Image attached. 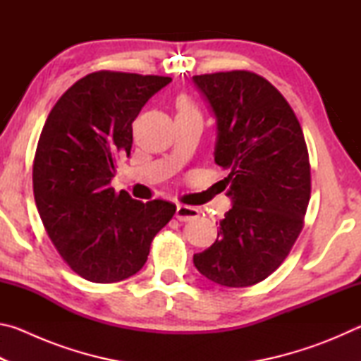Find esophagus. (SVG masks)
I'll return each instance as SVG.
<instances>
[{
	"instance_id": "esophagus-1",
	"label": "esophagus",
	"mask_w": 361,
	"mask_h": 361,
	"mask_svg": "<svg viewBox=\"0 0 361 361\" xmlns=\"http://www.w3.org/2000/svg\"><path fill=\"white\" fill-rule=\"evenodd\" d=\"M176 219L178 221H191V219H195L199 216V210L195 207H189V205H176Z\"/></svg>"
}]
</instances>
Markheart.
Masks as SVG:
<instances>
[{"label": "heart", "mask_w": 361, "mask_h": 361, "mask_svg": "<svg viewBox=\"0 0 361 361\" xmlns=\"http://www.w3.org/2000/svg\"><path fill=\"white\" fill-rule=\"evenodd\" d=\"M176 108H178V114H199L194 102L189 97H180L176 102Z\"/></svg>", "instance_id": "1"}]
</instances>
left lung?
Instances as JSON below:
<instances>
[{"label":"left lung","mask_w":361,"mask_h":361,"mask_svg":"<svg viewBox=\"0 0 361 361\" xmlns=\"http://www.w3.org/2000/svg\"><path fill=\"white\" fill-rule=\"evenodd\" d=\"M216 118L215 162L232 209L215 243L194 266L231 288L267 279L282 264L304 226L310 164L301 124L285 97L245 70L192 76Z\"/></svg>","instance_id":"obj_1"}]
</instances>
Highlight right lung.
<instances>
[{
  "mask_svg": "<svg viewBox=\"0 0 361 361\" xmlns=\"http://www.w3.org/2000/svg\"><path fill=\"white\" fill-rule=\"evenodd\" d=\"M167 76L95 71L49 113L33 162V192L49 239L78 276L95 283L129 279L154 235L175 215L167 200L140 202L109 186L116 159L130 154L132 122Z\"/></svg>",
  "mask_w": 361,
  "mask_h": 361,
  "instance_id": "right-lung-1",
  "label": "right lung"
}]
</instances>
